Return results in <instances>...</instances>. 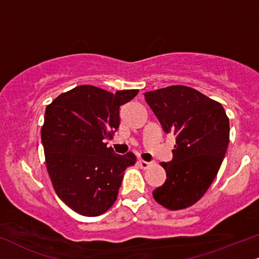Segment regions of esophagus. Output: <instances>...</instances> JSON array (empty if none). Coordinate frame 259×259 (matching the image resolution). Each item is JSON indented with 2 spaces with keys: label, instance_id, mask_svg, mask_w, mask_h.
Instances as JSON below:
<instances>
[{
  "label": "esophagus",
  "instance_id": "34e87169",
  "mask_svg": "<svg viewBox=\"0 0 259 259\" xmlns=\"http://www.w3.org/2000/svg\"><path fill=\"white\" fill-rule=\"evenodd\" d=\"M150 162H146V161H143V159H139L138 161V165L140 168H143V169H146V168H149L150 167Z\"/></svg>",
  "mask_w": 259,
  "mask_h": 259
}]
</instances>
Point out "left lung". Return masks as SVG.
Returning <instances> with one entry per match:
<instances>
[{"instance_id": "left-lung-1", "label": "left lung", "mask_w": 259, "mask_h": 259, "mask_svg": "<svg viewBox=\"0 0 259 259\" xmlns=\"http://www.w3.org/2000/svg\"><path fill=\"white\" fill-rule=\"evenodd\" d=\"M165 133L175 137L173 158L162 162L167 179L152 192L169 210L191 206L218 175L229 143V120L219 102L188 86L144 94Z\"/></svg>"}]
</instances>
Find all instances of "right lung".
I'll return each mask as SVG.
<instances>
[{
  "label": "right lung",
  "mask_w": 259,
  "mask_h": 259,
  "mask_svg": "<svg viewBox=\"0 0 259 259\" xmlns=\"http://www.w3.org/2000/svg\"><path fill=\"white\" fill-rule=\"evenodd\" d=\"M138 90L115 94L81 85L61 94L46 109L41 143L57 196L84 216L107 211L117 198L132 152L115 154L103 140L119 128L120 107Z\"/></svg>",
  "instance_id": "right-lung-1"
}]
</instances>
